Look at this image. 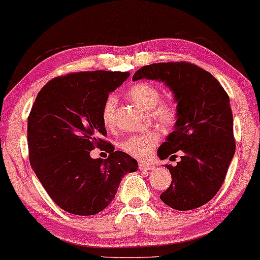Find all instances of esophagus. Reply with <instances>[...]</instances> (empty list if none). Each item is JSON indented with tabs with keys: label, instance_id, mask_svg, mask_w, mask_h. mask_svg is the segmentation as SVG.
<instances>
[{
	"label": "esophagus",
	"instance_id": "obj_1",
	"mask_svg": "<svg viewBox=\"0 0 260 260\" xmlns=\"http://www.w3.org/2000/svg\"><path fill=\"white\" fill-rule=\"evenodd\" d=\"M140 169L141 170H152V169H154V166L150 165V163L141 162L140 163Z\"/></svg>",
	"mask_w": 260,
	"mask_h": 260
}]
</instances>
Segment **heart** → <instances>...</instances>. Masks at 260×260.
Wrapping results in <instances>:
<instances>
[{"label": "heart", "mask_w": 260, "mask_h": 260, "mask_svg": "<svg viewBox=\"0 0 260 260\" xmlns=\"http://www.w3.org/2000/svg\"><path fill=\"white\" fill-rule=\"evenodd\" d=\"M126 95L134 103L144 110L150 111L151 118L162 126H172L176 122L179 111L173 102H159L161 92L155 85L150 83L134 84L126 91ZM117 99L115 95H109L105 99L102 109V119L106 127H111L115 123ZM159 141V134L156 130L133 135L122 142L120 148L126 154L136 158H145L150 155L152 149Z\"/></svg>", "instance_id": "1"}]
</instances>
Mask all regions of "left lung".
<instances>
[{"mask_svg":"<svg viewBox=\"0 0 260 260\" xmlns=\"http://www.w3.org/2000/svg\"><path fill=\"white\" fill-rule=\"evenodd\" d=\"M140 79L165 83L179 111L157 155L165 159L179 151L181 161L167 165L173 181L159 198L177 211L201 207L222 186L236 152L230 97L211 73L184 61L143 66L133 77Z\"/></svg>","mask_w":260,"mask_h":260,"instance_id":"obj_1","label":"left lung"}]
</instances>
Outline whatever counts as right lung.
Wrapping results in <instances>:
<instances>
[{"label":"right lung","mask_w":260,"mask_h":260,"mask_svg":"<svg viewBox=\"0 0 260 260\" xmlns=\"http://www.w3.org/2000/svg\"><path fill=\"white\" fill-rule=\"evenodd\" d=\"M129 76L109 71L71 73L48 81L37 95L27 126L30 166L63 211L76 215L102 212L123 176L138 168L136 159L103 140V104ZM95 146L109 157L92 159Z\"/></svg>","instance_id":"obj_1"}]
</instances>
